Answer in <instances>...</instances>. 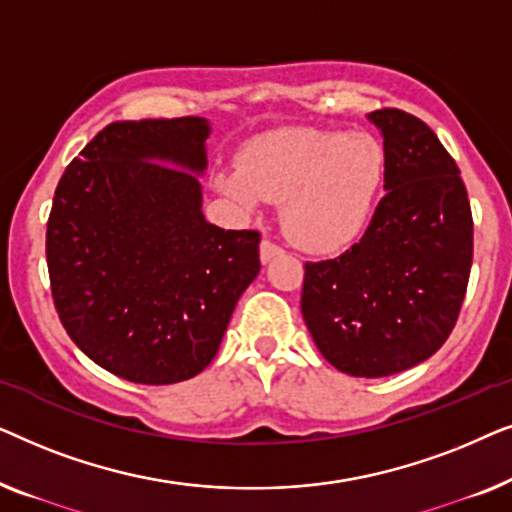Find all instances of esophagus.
I'll use <instances>...</instances> for the list:
<instances>
[{
	"label": "esophagus",
	"instance_id": "1",
	"mask_svg": "<svg viewBox=\"0 0 512 512\" xmlns=\"http://www.w3.org/2000/svg\"><path fill=\"white\" fill-rule=\"evenodd\" d=\"M282 251H284V249L279 247V244H275L272 240H263V242H261V261H263V263H270L272 258L282 254Z\"/></svg>",
	"mask_w": 512,
	"mask_h": 512
}]
</instances>
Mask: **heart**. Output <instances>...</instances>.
<instances>
[{"instance_id":"1","label":"heart","mask_w":512,"mask_h":512,"mask_svg":"<svg viewBox=\"0 0 512 512\" xmlns=\"http://www.w3.org/2000/svg\"><path fill=\"white\" fill-rule=\"evenodd\" d=\"M387 179V153L366 132L289 130L263 137L219 188L244 207L284 202L286 235L312 254H338L366 233Z\"/></svg>"}]
</instances>
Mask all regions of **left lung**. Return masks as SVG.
Returning a JSON list of instances; mask_svg holds the SVG:
<instances>
[{"instance_id": "left-lung-1", "label": "left lung", "mask_w": 512, "mask_h": 512, "mask_svg": "<svg viewBox=\"0 0 512 512\" xmlns=\"http://www.w3.org/2000/svg\"><path fill=\"white\" fill-rule=\"evenodd\" d=\"M387 153V195L345 254L305 263L300 310L324 359L354 377L422 363L457 324L473 263L471 202L429 125L401 109L368 114Z\"/></svg>"}]
</instances>
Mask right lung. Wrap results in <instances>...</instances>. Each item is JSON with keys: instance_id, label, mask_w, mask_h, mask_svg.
I'll use <instances>...</instances> for the list:
<instances>
[{"instance_id": "1", "label": "right lung", "mask_w": 512, "mask_h": 512, "mask_svg": "<svg viewBox=\"0 0 512 512\" xmlns=\"http://www.w3.org/2000/svg\"><path fill=\"white\" fill-rule=\"evenodd\" d=\"M198 116L116 121L62 174L46 226L55 310L88 359L123 380L174 384L219 352L261 270L258 230L202 214Z\"/></svg>"}]
</instances>
